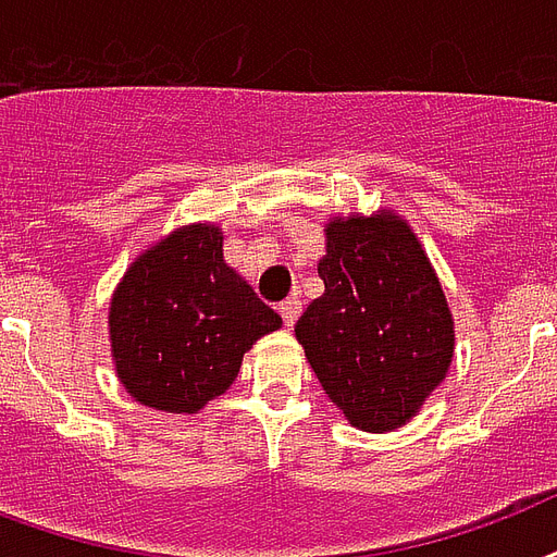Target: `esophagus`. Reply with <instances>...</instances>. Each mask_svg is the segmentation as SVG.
<instances>
[{"label":"esophagus","instance_id":"1","mask_svg":"<svg viewBox=\"0 0 557 557\" xmlns=\"http://www.w3.org/2000/svg\"><path fill=\"white\" fill-rule=\"evenodd\" d=\"M278 313H282L284 325L293 327V322H296V319H299V313H301V301L296 299V296H290V299H284L282 305H278Z\"/></svg>","mask_w":557,"mask_h":557}]
</instances>
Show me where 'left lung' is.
Here are the masks:
<instances>
[{"mask_svg": "<svg viewBox=\"0 0 557 557\" xmlns=\"http://www.w3.org/2000/svg\"><path fill=\"white\" fill-rule=\"evenodd\" d=\"M325 293L296 322L322 389L360 430L407 424L447 374L454 319L442 284L395 214L327 223Z\"/></svg>", "mask_w": 557, "mask_h": 557, "instance_id": "8db88e82", "label": "left lung"}]
</instances>
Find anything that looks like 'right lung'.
Wrapping results in <instances>:
<instances>
[{"label":"right lung","instance_id":"obj_1","mask_svg":"<svg viewBox=\"0 0 557 557\" xmlns=\"http://www.w3.org/2000/svg\"><path fill=\"white\" fill-rule=\"evenodd\" d=\"M282 317L223 264L218 226L159 240L124 273L110 305L115 372L145 407L197 412L238 377L258 337Z\"/></svg>","mask_w":557,"mask_h":557}]
</instances>
